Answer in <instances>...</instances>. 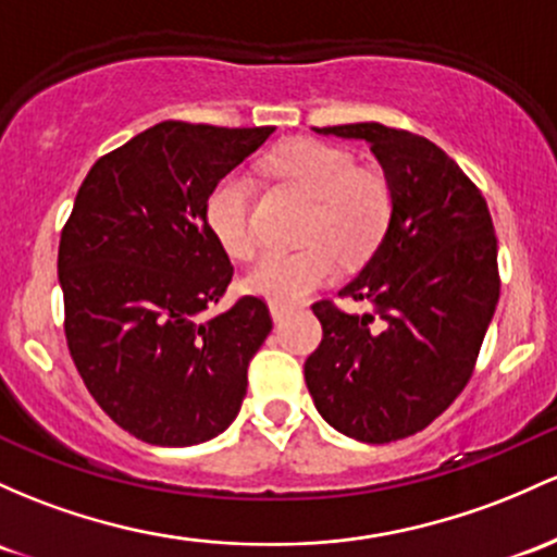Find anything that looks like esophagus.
<instances>
[{
    "mask_svg": "<svg viewBox=\"0 0 557 557\" xmlns=\"http://www.w3.org/2000/svg\"><path fill=\"white\" fill-rule=\"evenodd\" d=\"M290 311L293 307H288V304H269V314H272L274 322H283Z\"/></svg>",
    "mask_w": 557,
    "mask_h": 557,
    "instance_id": "esophagus-1",
    "label": "esophagus"
}]
</instances>
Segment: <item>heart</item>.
Returning a JSON list of instances; mask_svg holds the SVG:
<instances>
[{"mask_svg":"<svg viewBox=\"0 0 557 557\" xmlns=\"http://www.w3.org/2000/svg\"><path fill=\"white\" fill-rule=\"evenodd\" d=\"M283 180L314 200L298 250H269L243 280L248 293L272 304H298L338 272V256L359 261L377 248L394 213V193L377 171H362L357 158L322 139H293L272 156ZM206 219L219 246L235 259L256 250L253 185L230 171L206 198Z\"/></svg>","mask_w":557,"mask_h":557,"instance_id":"b5f03b06","label":"heart"}]
</instances>
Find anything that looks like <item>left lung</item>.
Instances as JSON below:
<instances>
[{
  "instance_id": "1",
  "label": "left lung",
  "mask_w": 557,
  "mask_h": 557,
  "mask_svg": "<svg viewBox=\"0 0 557 557\" xmlns=\"http://www.w3.org/2000/svg\"><path fill=\"white\" fill-rule=\"evenodd\" d=\"M317 132L370 143L394 213L372 259L338 290L375 311L311 304L322 344L304 377L335 431L388 444L431 425L468 386L499 301L497 235L481 189L431 139L372 121Z\"/></svg>"
}]
</instances>
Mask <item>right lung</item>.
<instances>
[{"instance_id":"1","label":"right lung","mask_w":557,"mask_h":557,"mask_svg":"<svg viewBox=\"0 0 557 557\" xmlns=\"http://www.w3.org/2000/svg\"><path fill=\"white\" fill-rule=\"evenodd\" d=\"M272 132L161 121L78 187L58 250L65 341L102 412L143 442H209L240 412L272 317L259 296L203 314L235 274L206 198Z\"/></svg>"}]
</instances>
